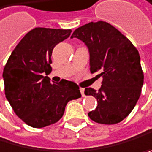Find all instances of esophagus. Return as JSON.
<instances>
[{
	"mask_svg": "<svg viewBox=\"0 0 152 152\" xmlns=\"http://www.w3.org/2000/svg\"><path fill=\"white\" fill-rule=\"evenodd\" d=\"M80 92H81V94H82V96L83 97H85L86 95H85V89L83 88H80Z\"/></svg>",
	"mask_w": 152,
	"mask_h": 152,
	"instance_id": "34e87169",
	"label": "esophagus"
}]
</instances>
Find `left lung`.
<instances>
[{"label":"left lung","mask_w":152,"mask_h":152,"mask_svg":"<svg viewBox=\"0 0 152 152\" xmlns=\"http://www.w3.org/2000/svg\"><path fill=\"white\" fill-rule=\"evenodd\" d=\"M73 37L88 49L90 72L102 78L99 91L85 90L86 95L95 97L98 102L88 116L102 124L122 121L134 108L144 83L138 50L118 29L105 21L81 26L73 32L70 38Z\"/></svg>","instance_id":"1"}]
</instances>
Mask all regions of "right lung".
<instances>
[{
    "label": "right lung",
    "instance_id": "right-lung-1",
    "mask_svg": "<svg viewBox=\"0 0 152 152\" xmlns=\"http://www.w3.org/2000/svg\"><path fill=\"white\" fill-rule=\"evenodd\" d=\"M71 30L34 28L24 37L4 69L5 97L16 115L33 128L51 125L63 116L66 103L81 98L75 83H50L51 53Z\"/></svg>",
    "mask_w": 152,
    "mask_h": 152
}]
</instances>
